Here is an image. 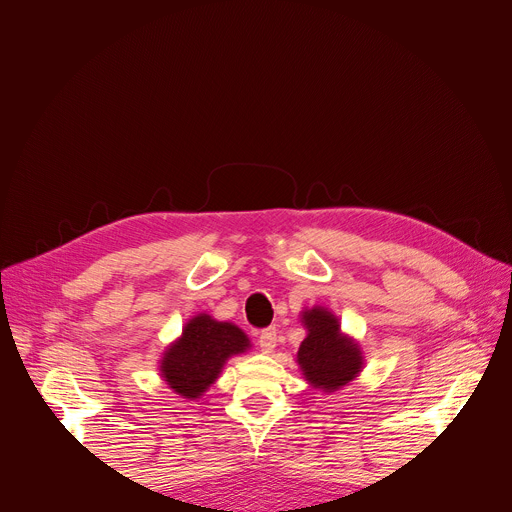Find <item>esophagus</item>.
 Returning <instances> with one entry per match:
<instances>
[{"mask_svg":"<svg viewBox=\"0 0 512 512\" xmlns=\"http://www.w3.org/2000/svg\"><path fill=\"white\" fill-rule=\"evenodd\" d=\"M259 348H261V353H265V355H270V353H274V348H276V342H278V332H276V328H267V330H263L261 334H259Z\"/></svg>","mask_w":512,"mask_h":512,"instance_id":"obj_1","label":"esophagus"}]
</instances>
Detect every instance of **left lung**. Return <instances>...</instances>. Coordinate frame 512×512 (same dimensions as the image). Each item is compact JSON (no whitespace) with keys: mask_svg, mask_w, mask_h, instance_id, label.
<instances>
[{"mask_svg":"<svg viewBox=\"0 0 512 512\" xmlns=\"http://www.w3.org/2000/svg\"><path fill=\"white\" fill-rule=\"evenodd\" d=\"M301 324L307 336L297 351V363L311 388L332 394L359 378L365 367L361 346L340 330V319L328 307L303 309Z\"/></svg>","mask_w":512,"mask_h":512,"instance_id":"obj_1","label":"left lung"}]
</instances>
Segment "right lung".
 Instances as JSON below:
<instances>
[{
	"mask_svg": "<svg viewBox=\"0 0 512 512\" xmlns=\"http://www.w3.org/2000/svg\"><path fill=\"white\" fill-rule=\"evenodd\" d=\"M247 351H251V340L236 324L197 313L166 346L159 359V375L178 396L197 400L220 378L228 359Z\"/></svg>",
	"mask_w": 512,
	"mask_h": 512,
	"instance_id": "1",
	"label": "right lung"
}]
</instances>
